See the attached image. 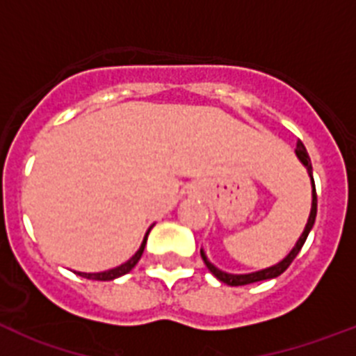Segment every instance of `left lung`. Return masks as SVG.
Wrapping results in <instances>:
<instances>
[{"mask_svg": "<svg viewBox=\"0 0 356 356\" xmlns=\"http://www.w3.org/2000/svg\"><path fill=\"white\" fill-rule=\"evenodd\" d=\"M296 155H298L300 162L303 163L305 168H307L308 176H310V181H312V209H310V216H308V221H307V226H305V229H303V234H301V237L298 238V242H296V246L291 250V253H289L287 257L282 260V262H278L276 266L267 267V269H262V271L248 273V275H229V273H225V271H221V269H217V267L213 266L209 259H207L205 251L201 250V259H203L205 266L209 267V271L212 273V275L216 276L219 282H222V284L232 285V287H238V285H250V284H254V282H262V280L276 278V276L282 275V273H284L285 269L291 266L292 260L298 257V253H300L301 248H303L305 241H307L308 234H310V229H312L314 222H316L317 194H316V184H314V176H312V163H310V156H308L307 149H305V146L301 140H298V144H296Z\"/></svg>", "mask_w": 356, "mask_h": 356, "instance_id": "8db88e82", "label": "left lung"}]
</instances>
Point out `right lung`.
Masks as SVG:
<instances>
[{
    "mask_svg": "<svg viewBox=\"0 0 356 356\" xmlns=\"http://www.w3.org/2000/svg\"><path fill=\"white\" fill-rule=\"evenodd\" d=\"M149 229H147L146 235H144V241H143V244H140L139 251H137V253H135L134 257L128 260V262L121 264L119 267H114V269H108V271H103V273H76V275L83 276V278H87V280H99V282H110V280H115V278H119V276L130 273L131 269L137 266V262L140 260V257H143L144 246H146V241H147V235H149Z\"/></svg>",
    "mask_w": 356,
    "mask_h": 356,
    "instance_id": "add662e5",
    "label": "right lung"
}]
</instances>
